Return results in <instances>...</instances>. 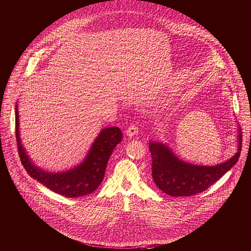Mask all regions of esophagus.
<instances>
[{
  "mask_svg": "<svg viewBox=\"0 0 251 251\" xmlns=\"http://www.w3.org/2000/svg\"><path fill=\"white\" fill-rule=\"evenodd\" d=\"M138 132H139L138 126H137L136 124H132V125H130V126L128 127V129L126 130V135H127L128 137H133V136H135L136 134H138Z\"/></svg>",
  "mask_w": 251,
  "mask_h": 251,
  "instance_id": "obj_1",
  "label": "esophagus"
}]
</instances>
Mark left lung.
<instances>
[{"label":"left lung","instance_id":"8db88e82","mask_svg":"<svg viewBox=\"0 0 251 251\" xmlns=\"http://www.w3.org/2000/svg\"><path fill=\"white\" fill-rule=\"evenodd\" d=\"M237 151L229 159L217 165H196L183 161L165 144L151 141V176L163 193L183 197L203 192L218 181L238 160L241 151V130L238 127Z\"/></svg>","mask_w":251,"mask_h":251}]
</instances>
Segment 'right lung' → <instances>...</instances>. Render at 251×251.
Segmentation results:
<instances>
[{"instance_id":"add662e5","label":"right lung","mask_w":251,"mask_h":251,"mask_svg":"<svg viewBox=\"0 0 251 251\" xmlns=\"http://www.w3.org/2000/svg\"><path fill=\"white\" fill-rule=\"evenodd\" d=\"M20 120L18 106H16V137L18 150L23 165L28 175L53 192L68 198L86 196L100 185L104 177L107 161L122 141V132L118 127H108L100 131L95 140L89 153L81 163L67 172L48 173L32 162L20 137Z\"/></svg>"}]
</instances>
